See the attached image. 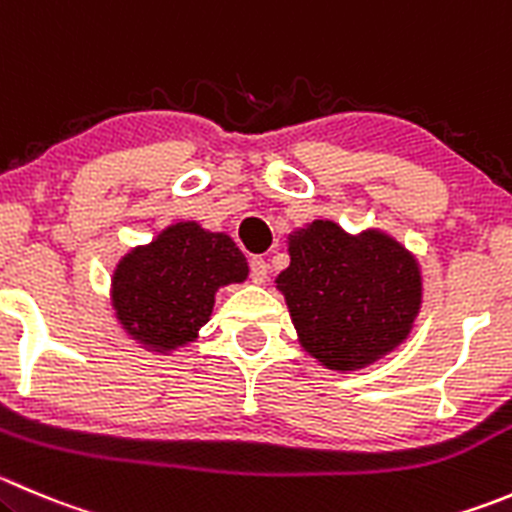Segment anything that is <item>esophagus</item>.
<instances>
[{
    "label": "esophagus",
    "mask_w": 512,
    "mask_h": 512,
    "mask_svg": "<svg viewBox=\"0 0 512 512\" xmlns=\"http://www.w3.org/2000/svg\"><path fill=\"white\" fill-rule=\"evenodd\" d=\"M267 275H270V265H267L265 257H252L250 260V277L252 282H257V285H262V282H267Z\"/></svg>",
    "instance_id": "obj_1"
}]
</instances>
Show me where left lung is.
Returning <instances> with one entry per match:
<instances>
[{
    "label": "left lung",
    "mask_w": 512,
    "mask_h": 512,
    "mask_svg": "<svg viewBox=\"0 0 512 512\" xmlns=\"http://www.w3.org/2000/svg\"><path fill=\"white\" fill-rule=\"evenodd\" d=\"M277 275L300 345L327 370L372 365L408 340L423 305L418 260L380 230L347 235L315 220L290 235Z\"/></svg>",
    "instance_id": "8db88e82"
}]
</instances>
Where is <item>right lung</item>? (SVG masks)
I'll return each mask as SVG.
<instances>
[{
  "instance_id": "1",
  "label": "right lung",
  "mask_w": 512,
  "mask_h": 512,
  "mask_svg": "<svg viewBox=\"0 0 512 512\" xmlns=\"http://www.w3.org/2000/svg\"><path fill=\"white\" fill-rule=\"evenodd\" d=\"M247 272L230 235L177 222L119 260L112 275L114 315L147 350L172 352L195 340L210 320L215 292L245 282Z\"/></svg>"
}]
</instances>
